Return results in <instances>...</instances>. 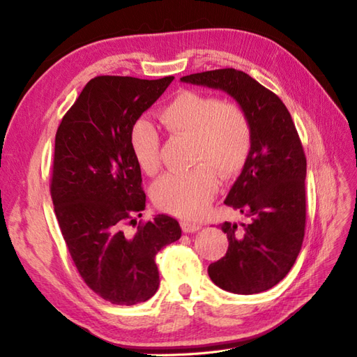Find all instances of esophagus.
<instances>
[{
	"instance_id": "esophagus-1",
	"label": "esophagus",
	"mask_w": 357,
	"mask_h": 357,
	"mask_svg": "<svg viewBox=\"0 0 357 357\" xmlns=\"http://www.w3.org/2000/svg\"><path fill=\"white\" fill-rule=\"evenodd\" d=\"M181 227H182V231H184V233H196V231H199L202 228V225L201 223H196V222H188V220H184L181 223Z\"/></svg>"
}]
</instances>
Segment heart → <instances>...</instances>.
<instances>
[{"label": "heart", "mask_w": 357, "mask_h": 357, "mask_svg": "<svg viewBox=\"0 0 357 357\" xmlns=\"http://www.w3.org/2000/svg\"><path fill=\"white\" fill-rule=\"evenodd\" d=\"M160 120L170 134L193 141L188 172L165 173L152 185L153 202L184 219L199 218L218 192V176L233 178L243 169L252 147V130L245 111L236 103L182 91L162 107ZM129 146L138 167L153 175L161 165L160 135L141 119L129 134Z\"/></svg>", "instance_id": "1"}]
</instances>
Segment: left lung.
<instances>
[{"label": "left lung", "mask_w": 357, "mask_h": 357, "mask_svg": "<svg viewBox=\"0 0 357 357\" xmlns=\"http://www.w3.org/2000/svg\"><path fill=\"white\" fill-rule=\"evenodd\" d=\"M181 82L225 91L245 111L252 130L250 158L225 204L250 223H222L228 251L208 266L223 291L251 295L278 284L301 251L305 228V155L284 103L234 68L190 74Z\"/></svg>", "instance_id": "8db88e82"}]
</instances>
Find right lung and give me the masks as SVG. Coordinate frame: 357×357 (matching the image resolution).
Returning a JSON list of instances; mask_svg holds the SVG:
<instances>
[{
	"label": "right lung",
	"instance_id": "1",
	"mask_svg": "<svg viewBox=\"0 0 357 357\" xmlns=\"http://www.w3.org/2000/svg\"><path fill=\"white\" fill-rule=\"evenodd\" d=\"M173 79H91L56 132L50 185L56 218L80 277L112 304L152 298L160 286L155 255L181 237L178 220L165 214L139 222L134 236L124 233L146 206L130 129Z\"/></svg>",
	"mask_w": 357,
	"mask_h": 357
}]
</instances>
